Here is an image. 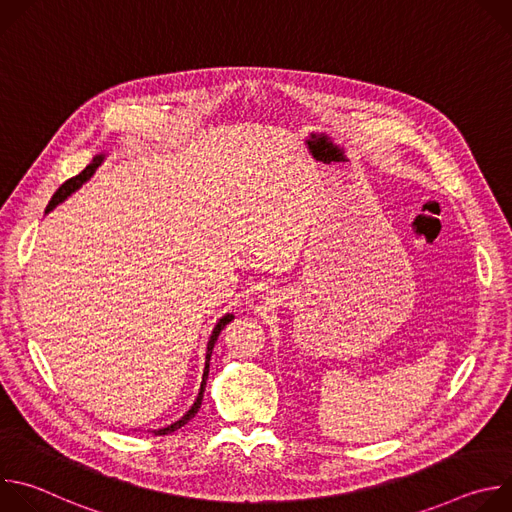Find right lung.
I'll return each instance as SVG.
<instances>
[{
	"label": "right lung",
	"instance_id": "1",
	"mask_svg": "<svg viewBox=\"0 0 512 512\" xmlns=\"http://www.w3.org/2000/svg\"><path fill=\"white\" fill-rule=\"evenodd\" d=\"M101 156H97V158H93V164H89L81 174H77V176H72V178H68L56 192H54V196H52V200L48 202V206H46V212H50L56 204H60L66 196H70L72 192H75L79 186H83V182H87L91 176H93V172H95V168L101 164ZM233 320V314H227L225 318H221V322H218L216 326H214V330H212V336H210V340H208V348H206V367H204V375H202V385H200V393H198V397H196V401H194V405L190 407V411L182 417V419H178L176 423H172V425H168V427H164V429H156L154 433L156 435H166V433H172V431H176V429H180L182 425H186L196 413H198V409H200V405H202V393H204V385H206V379H208V362H210V354H212V348H214V342H216V338H218V334H221V330L229 324Z\"/></svg>",
	"mask_w": 512,
	"mask_h": 512
}]
</instances>
